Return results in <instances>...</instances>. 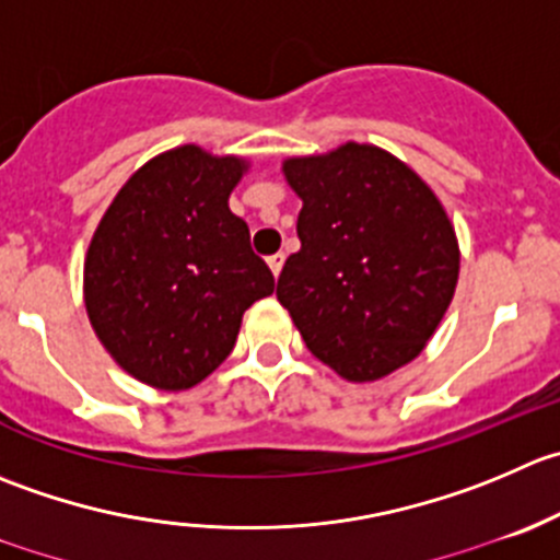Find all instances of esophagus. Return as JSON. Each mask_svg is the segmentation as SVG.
I'll use <instances>...</instances> for the list:
<instances>
[{
    "mask_svg": "<svg viewBox=\"0 0 560 560\" xmlns=\"http://www.w3.org/2000/svg\"><path fill=\"white\" fill-rule=\"evenodd\" d=\"M268 265H270V270H273L276 279H279L281 268H284V254H273V257H268Z\"/></svg>",
    "mask_w": 560,
    "mask_h": 560,
    "instance_id": "34e87169",
    "label": "esophagus"
}]
</instances>
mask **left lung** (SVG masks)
<instances>
[{
  "mask_svg": "<svg viewBox=\"0 0 560 560\" xmlns=\"http://www.w3.org/2000/svg\"><path fill=\"white\" fill-rule=\"evenodd\" d=\"M301 252L276 298L336 374L372 383L424 350L454 298L459 246L432 188L374 144L287 159Z\"/></svg>",
  "mask_w": 560,
  "mask_h": 560,
  "instance_id": "8db88e82",
  "label": "left lung"
}]
</instances>
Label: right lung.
Instances as JSON below:
<instances>
[{"instance_id": "right-lung-1", "label": "right lung", "mask_w": 560, "mask_h": 560, "mask_svg": "<svg viewBox=\"0 0 560 560\" xmlns=\"http://www.w3.org/2000/svg\"><path fill=\"white\" fill-rule=\"evenodd\" d=\"M248 164L183 144L130 175L84 259V306L108 355L161 390L202 383L232 352L243 312L273 292L230 210Z\"/></svg>"}]
</instances>
